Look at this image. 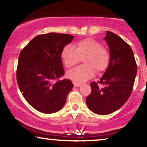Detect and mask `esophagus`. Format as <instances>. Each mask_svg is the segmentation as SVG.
<instances>
[{"instance_id": "34e87169", "label": "esophagus", "mask_w": 147, "mask_h": 147, "mask_svg": "<svg viewBox=\"0 0 147 147\" xmlns=\"http://www.w3.org/2000/svg\"><path fill=\"white\" fill-rule=\"evenodd\" d=\"M73 84H74V86H75V87H79L81 86V84L77 83V82H73Z\"/></svg>"}]
</instances>
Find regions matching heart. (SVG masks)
<instances>
[{
    "mask_svg": "<svg viewBox=\"0 0 147 147\" xmlns=\"http://www.w3.org/2000/svg\"><path fill=\"white\" fill-rule=\"evenodd\" d=\"M61 59L67 68H71L83 59V65L68 72V77L75 82H83L90 79L96 71H104L109 66L111 54L97 40L86 38L76 43L75 48L67 45L61 51Z\"/></svg>",
    "mask_w": 147,
    "mask_h": 147,
    "instance_id": "heart-1",
    "label": "heart"
}]
</instances>
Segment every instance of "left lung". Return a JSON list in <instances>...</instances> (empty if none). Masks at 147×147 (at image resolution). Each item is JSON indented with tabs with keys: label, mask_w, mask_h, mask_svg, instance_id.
I'll return each mask as SVG.
<instances>
[{
	"label": "left lung",
	"mask_w": 147,
	"mask_h": 147,
	"mask_svg": "<svg viewBox=\"0 0 147 147\" xmlns=\"http://www.w3.org/2000/svg\"><path fill=\"white\" fill-rule=\"evenodd\" d=\"M109 45L111 60L107 70L97 82H91L88 107L96 114L105 115L118 110L129 98L138 67L130 45L112 32L104 37Z\"/></svg>",
	"instance_id": "8db88e82"
}]
</instances>
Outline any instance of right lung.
<instances>
[{"label":"right lung","mask_w":147,"mask_h":147,"mask_svg":"<svg viewBox=\"0 0 147 147\" xmlns=\"http://www.w3.org/2000/svg\"><path fill=\"white\" fill-rule=\"evenodd\" d=\"M73 38L66 34H40L20 52L16 69L18 87L25 100L39 112L61 110L74 87L70 79H59L65 73L61 51Z\"/></svg>","instance_id":"obj_1"}]
</instances>
